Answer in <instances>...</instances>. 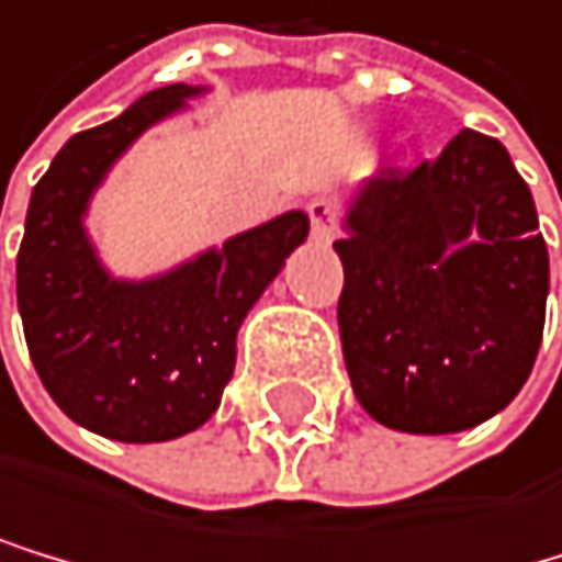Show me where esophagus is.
<instances>
[{
    "label": "esophagus",
    "instance_id": "esophagus-1",
    "mask_svg": "<svg viewBox=\"0 0 562 562\" xmlns=\"http://www.w3.org/2000/svg\"><path fill=\"white\" fill-rule=\"evenodd\" d=\"M305 212H308V228H313L316 239H323V243L334 239V233H337V204L334 201H329V198H313Z\"/></svg>",
    "mask_w": 562,
    "mask_h": 562
}]
</instances>
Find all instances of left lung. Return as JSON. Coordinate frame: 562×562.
Returning a JSON list of instances; mask_svg holds the SVG:
<instances>
[{
  "mask_svg": "<svg viewBox=\"0 0 562 562\" xmlns=\"http://www.w3.org/2000/svg\"><path fill=\"white\" fill-rule=\"evenodd\" d=\"M334 249L344 364L379 424L452 435L518 396L542 344L549 254L497 138L465 127L438 159L385 166Z\"/></svg>",
  "mask_w": 562,
  "mask_h": 562,
  "instance_id": "8db88e82",
  "label": "left lung"
}]
</instances>
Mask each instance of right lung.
Masks as SVG:
<instances>
[{"label":"right lung","instance_id":"right-lung-1","mask_svg":"<svg viewBox=\"0 0 562 562\" xmlns=\"http://www.w3.org/2000/svg\"><path fill=\"white\" fill-rule=\"evenodd\" d=\"M198 93L162 86L72 135L26 207L16 302L30 361L68 417L114 441H169L215 414L243 316L308 236V218L288 212L156 281H114L100 267L82 228L89 194L148 124Z\"/></svg>","mask_w":562,"mask_h":562}]
</instances>
